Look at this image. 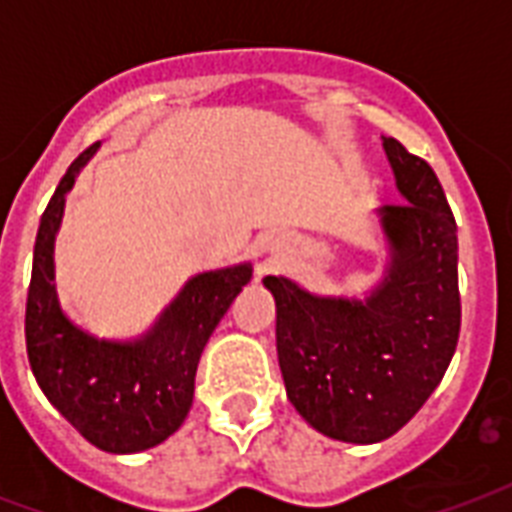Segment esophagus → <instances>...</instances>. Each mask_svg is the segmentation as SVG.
<instances>
[{"mask_svg": "<svg viewBox=\"0 0 512 512\" xmlns=\"http://www.w3.org/2000/svg\"><path fill=\"white\" fill-rule=\"evenodd\" d=\"M268 252H271V257H265V268H273L279 260V247H268Z\"/></svg>", "mask_w": 512, "mask_h": 512, "instance_id": "obj_1", "label": "esophagus"}]
</instances>
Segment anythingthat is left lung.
I'll use <instances>...</instances> for the list:
<instances>
[{
    "mask_svg": "<svg viewBox=\"0 0 512 512\" xmlns=\"http://www.w3.org/2000/svg\"><path fill=\"white\" fill-rule=\"evenodd\" d=\"M404 201L380 209L388 276L364 300L319 297L265 276L276 300V350L287 396L337 441L377 444L430 398L460 340L457 223L436 172L382 138Z\"/></svg>",
    "mask_w": 512,
    "mask_h": 512,
    "instance_id": "8db88e82",
    "label": "left lung"
}]
</instances>
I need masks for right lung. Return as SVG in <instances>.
I'll return each instance as SVG.
<instances>
[{
  "instance_id": "add662e5",
  "label": "right lung",
  "mask_w": 512,
  "mask_h": 512,
  "mask_svg": "<svg viewBox=\"0 0 512 512\" xmlns=\"http://www.w3.org/2000/svg\"><path fill=\"white\" fill-rule=\"evenodd\" d=\"M98 146L71 162L39 220L26 300V350L44 396L90 444L132 454L162 444L183 425L201 350L249 284L252 265L193 276L140 340H98L76 327L60 311L52 252L66 193Z\"/></svg>"
}]
</instances>
